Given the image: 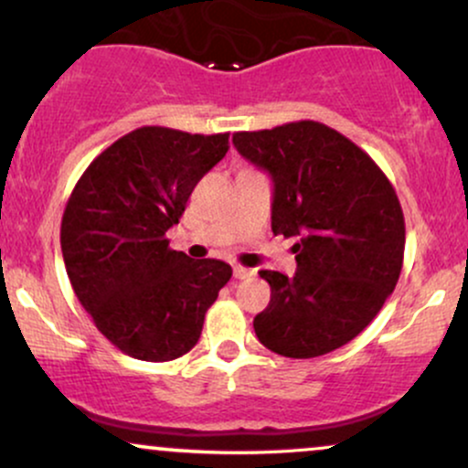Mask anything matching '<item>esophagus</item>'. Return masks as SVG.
I'll return each mask as SVG.
<instances>
[{"label": "esophagus", "mask_w": 468, "mask_h": 468, "mask_svg": "<svg viewBox=\"0 0 468 468\" xmlns=\"http://www.w3.org/2000/svg\"><path fill=\"white\" fill-rule=\"evenodd\" d=\"M233 275H235V279H249L255 275V271H252V268H244V266H233Z\"/></svg>", "instance_id": "34e87169"}]
</instances>
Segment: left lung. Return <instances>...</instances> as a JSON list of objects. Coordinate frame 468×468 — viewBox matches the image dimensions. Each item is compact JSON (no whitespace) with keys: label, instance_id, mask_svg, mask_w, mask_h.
Masks as SVG:
<instances>
[{"label":"left lung","instance_id":"8db88e82","mask_svg":"<svg viewBox=\"0 0 468 468\" xmlns=\"http://www.w3.org/2000/svg\"><path fill=\"white\" fill-rule=\"evenodd\" d=\"M238 152L271 174L272 233L297 238V272L260 271L271 303L252 321L261 346L314 358L350 343L394 292L405 218L380 166L316 121L233 133Z\"/></svg>","mask_w":468,"mask_h":468}]
</instances>
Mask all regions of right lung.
I'll return each instance as SVG.
<instances>
[{"label": "right lung", "instance_id": "add662e5", "mask_svg": "<svg viewBox=\"0 0 468 468\" xmlns=\"http://www.w3.org/2000/svg\"><path fill=\"white\" fill-rule=\"evenodd\" d=\"M227 152L229 133L138 127L96 155L69 196L61 219L69 283L127 356L163 363L189 352L233 275L219 260L171 250L165 235Z\"/></svg>", "mask_w": 468, "mask_h": 468}]
</instances>
